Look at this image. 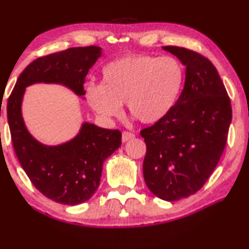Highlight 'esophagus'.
<instances>
[{
	"label": "esophagus",
	"instance_id": "1",
	"mask_svg": "<svg viewBox=\"0 0 249 249\" xmlns=\"http://www.w3.org/2000/svg\"><path fill=\"white\" fill-rule=\"evenodd\" d=\"M134 134H133V133H131V132H123L122 133V142H127V141H129V140H133L134 139Z\"/></svg>",
	"mask_w": 249,
	"mask_h": 249
}]
</instances>
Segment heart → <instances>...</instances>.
Returning a JSON list of instances; mask_svg holds the SVG:
<instances>
[{
	"instance_id": "obj_1",
	"label": "heart",
	"mask_w": 249,
	"mask_h": 249,
	"mask_svg": "<svg viewBox=\"0 0 249 249\" xmlns=\"http://www.w3.org/2000/svg\"><path fill=\"white\" fill-rule=\"evenodd\" d=\"M184 68L176 58L132 55L103 69V83H89L86 99L106 120L121 116L122 104L143 124L164 120L176 106L184 86Z\"/></svg>"
}]
</instances>
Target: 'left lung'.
<instances>
[{"label":"left lung","mask_w":249,"mask_h":249,"mask_svg":"<svg viewBox=\"0 0 249 249\" xmlns=\"http://www.w3.org/2000/svg\"><path fill=\"white\" fill-rule=\"evenodd\" d=\"M185 68V85L170 114L143 128V176L157 197L178 201L201 190L225 150L232 117L230 99L214 65L204 56L163 46Z\"/></svg>","instance_id":"1"}]
</instances>
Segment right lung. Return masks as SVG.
Returning a JSON list of instances; mask_svg holds the SVG:
<instances>
[{
    "instance_id": "add662e5",
    "label": "right lung",
    "mask_w": 249,
    "mask_h": 249,
    "mask_svg": "<svg viewBox=\"0 0 249 249\" xmlns=\"http://www.w3.org/2000/svg\"><path fill=\"white\" fill-rule=\"evenodd\" d=\"M101 54L100 47L89 46L38 58L23 70L8 100L10 132L21 167L41 194L61 204H81L94 194L105 160L122 144V133L85 122L70 141L46 145L24 124L23 96L27 87L35 83H55L83 98L86 76Z\"/></svg>"
}]
</instances>
